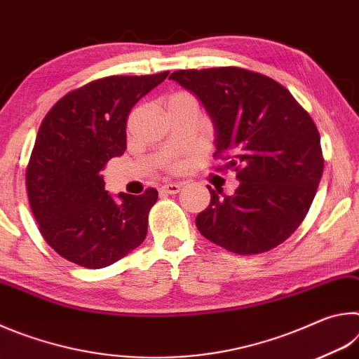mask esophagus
<instances>
[{
    "label": "esophagus",
    "instance_id": "obj_1",
    "mask_svg": "<svg viewBox=\"0 0 359 359\" xmlns=\"http://www.w3.org/2000/svg\"><path fill=\"white\" fill-rule=\"evenodd\" d=\"M180 188H182L180 184H166V185L161 187V191H165L168 194H175V193L180 191Z\"/></svg>",
    "mask_w": 359,
    "mask_h": 359
}]
</instances>
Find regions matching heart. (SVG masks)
<instances>
[{"mask_svg": "<svg viewBox=\"0 0 359 359\" xmlns=\"http://www.w3.org/2000/svg\"><path fill=\"white\" fill-rule=\"evenodd\" d=\"M180 95H185V93H179V95H174V96H180ZM172 96V98H174ZM180 168V163H172L171 165V169H179Z\"/></svg>", "mask_w": 359, "mask_h": 359, "instance_id": "b5f03b06", "label": "heart"}]
</instances>
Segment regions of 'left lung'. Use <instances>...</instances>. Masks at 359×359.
<instances>
[{"mask_svg":"<svg viewBox=\"0 0 359 359\" xmlns=\"http://www.w3.org/2000/svg\"><path fill=\"white\" fill-rule=\"evenodd\" d=\"M169 79L196 95L215 130L214 156L239 187L210 191L196 217L205 239L239 255L287 241L306 218L323 174L320 135L307 111L274 79L234 66L180 69Z\"/></svg>","mask_w":359,"mask_h":359,"instance_id":"left-lung-1","label":"left lung"}]
</instances>
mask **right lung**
Here are the masks:
<instances>
[{
	"label": "right lung",
	"mask_w": 359,
	"mask_h": 359,
	"mask_svg": "<svg viewBox=\"0 0 359 359\" xmlns=\"http://www.w3.org/2000/svg\"><path fill=\"white\" fill-rule=\"evenodd\" d=\"M169 72L109 76L65 95L42 120L27 168V190L42 238L71 263L100 269L147 236L158 191H106L101 171L126 150L133 106Z\"/></svg>",
	"instance_id": "right-lung-1"
}]
</instances>
